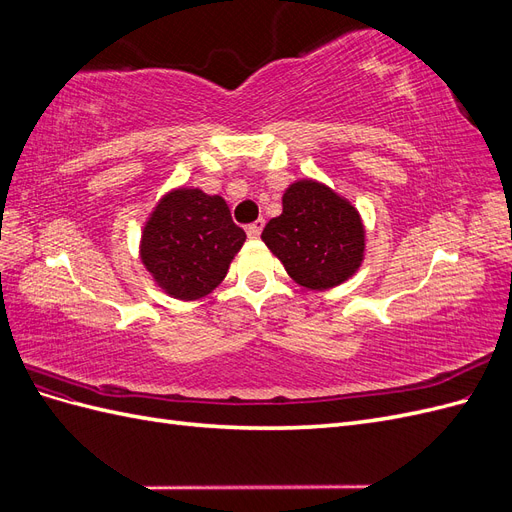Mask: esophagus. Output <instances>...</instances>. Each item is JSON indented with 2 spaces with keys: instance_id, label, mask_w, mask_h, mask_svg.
Returning a JSON list of instances; mask_svg holds the SVG:
<instances>
[{
  "instance_id": "esophagus-1",
  "label": "esophagus",
  "mask_w": 512,
  "mask_h": 512,
  "mask_svg": "<svg viewBox=\"0 0 512 512\" xmlns=\"http://www.w3.org/2000/svg\"><path fill=\"white\" fill-rule=\"evenodd\" d=\"M262 228H265V220H256V222H252L250 226L245 228L247 237H250V239H258V237H260V232H262Z\"/></svg>"
}]
</instances>
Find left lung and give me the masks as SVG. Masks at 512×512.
<instances>
[{
  "label": "left lung",
  "mask_w": 512,
  "mask_h": 512,
  "mask_svg": "<svg viewBox=\"0 0 512 512\" xmlns=\"http://www.w3.org/2000/svg\"><path fill=\"white\" fill-rule=\"evenodd\" d=\"M280 218L269 220L262 241L294 282L324 290L359 269L365 232L359 213L327 185L299 181L284 194Z\"/></svg>",
  "instance_id": "left-lung-1"
}]
</instances>
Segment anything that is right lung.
I'll return each mask as SVG.
<instances>
[{"label":"right lung","instance_id":"1","mask_svg":"<svg viewBox=\"0 0 512 512\" xmlns=\"http://www.w3.org/2000/svg\"><path fill=\"white\" fill-rule=\"evenodd\" d=\"M245 241L220 196L170 192L143 230L141 256L156 282L177 299L205 297L218 286Z\"/></svg>","mask_w":512,"mask_h":512}]
</instances>
